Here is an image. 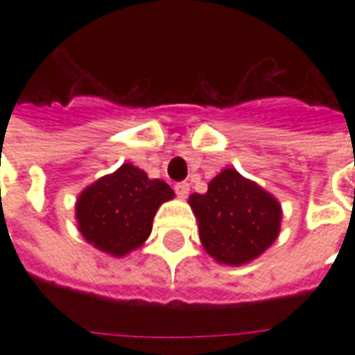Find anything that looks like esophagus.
<instances>
[{"label": "esophagus", "instance_id": "esophagus-1", "mask_svg": "<svg viewBox=\"0 0 355 355\" xmlns=\"http://www.w3.org/2000/svg\"><path fill=\"white\" fill-rule=\"evenodd\" d=\"M175 192H177L178 198L184 200V198H188V193H190V184L188 182H177L175 184Z\"/></svg>", "mask_w": 355, "mask_h": 355}]
</instances>
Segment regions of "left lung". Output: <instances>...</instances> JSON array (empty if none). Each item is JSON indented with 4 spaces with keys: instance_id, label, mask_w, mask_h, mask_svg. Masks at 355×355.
<instances>
[{
    "instance_id": "8db88e82",
    "label": "left lung",
    "mask_w": 355,
    "mask_h": 355,
    "mask_svg": "<svg viewBox=\"0 0 355 355\" xmlns=\"http://www.w3.org/2000/svg\"><path fill=\"white\" fill-rule=\"evenodd\" d=\"M201 245L216 262L239 266L261 257L279 234L282 205L236 169H224L205 193H192Z\"/></svg>"
}]
</instances>
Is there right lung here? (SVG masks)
<instances>
[{
    "instance_id": "add662e5",
    "label": "right lung",
    "mask_w": 355,
    "mask_h": 355,
    "mask_svg": "<svg viewBox=\"0 0 355 355\" xmlns=\"http://www.w3.org/2000/svg\"><path fill=\"white\" fill-rule=\"evenodd\" d=\"M175 198L167 182L131 163L87 186L76 203L81 236L112 257H125L140 247L152 232L155 211Z\"/></svg>"
}]
</instances>
